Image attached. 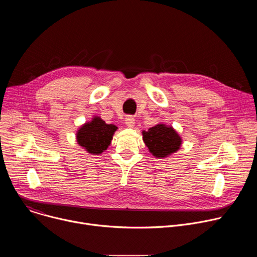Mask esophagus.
<instances>
[{"instance_id": "1", "label": "esophagus", "mask_w": 257, "mask_h": 257, "mask_svg": "<svg viewBox=\"0 0 257 257\" xmlns=\"http://www.w3.org/2000/svg\"><path fill=\"white\" fill-rule=\"evenodd\" d=\"M125 124L129 128H133L134 125H135V119L132 116H127L125 118Z\"/></svg>"}]
</instances>
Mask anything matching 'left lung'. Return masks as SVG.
I'll return each mask as SVG.
<instances>
[{
	"mask_svg": "<svg viewBox=\"0 0 257 257\" xmlns=\"http://www.w3.org/2000/svg\"><path fill=\"white\" fill-rule=\"evenodd\" d=\"M142 139L150 153L157 159L167 158L178 152L182 144V138L177 131L163 123L142 131Z\"/></svg>",
	"mask_w": 257,
	"mask_h": 257,
	"instance_id": "1",
	"label": "left lung"
}]
</instances>
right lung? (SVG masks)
Instances as JSON below:
<instances>
[{
	"label": "right lung",
	"mask_w": 257,
	"mask_h": 257,
	"mask_svg": "<svg viewBox=\"0 0 257 257\" xmlns=\"http://www.w3.org/2000/svg\"><path fill=\"white\" fill-rule=\"evenodd\" d=\"M117 126L106 124L99 117L83 124L76 133L77 143L91 155H100L111 144Z\"/></svg>",
	"instance_id": "right-lung-1"
}]
</instances>
